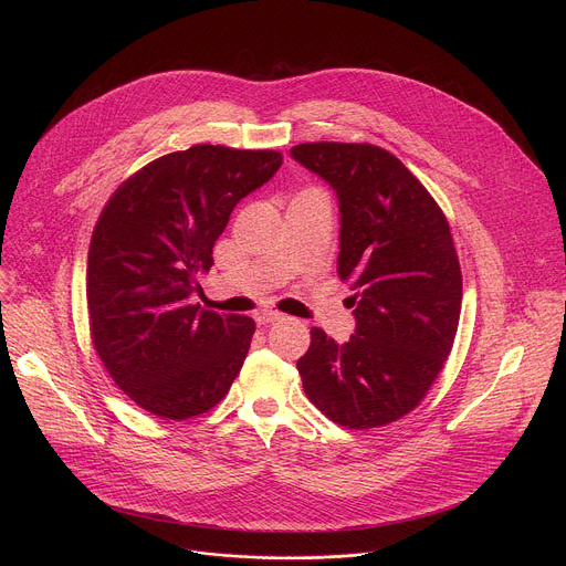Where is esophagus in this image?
I'll return each instance as SVG.
<instances>
[{
	"instance_id": "34e87169",
	"label": "esophagus",
	"mask_w": 566,
	"mask_h": 566,
	"mask_svg": "<svg viewBox=\"0 0 566 566\" xmlns=\"http://www.w3.org/2000/svg\"><path fill=\"white\" fill-rule=\"evenodd\" d=\"M280 319H284V315L277 311H262L255 315L258 325H271V322H280Z\"/></svg>"
}]
</instances>
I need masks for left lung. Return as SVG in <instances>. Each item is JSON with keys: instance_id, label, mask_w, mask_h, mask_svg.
Listing matches in <instances>:
<instances>
[{"instance_id": "obj_1", "label": "left lung", "mask_w": 566, "mask_h": 566, "mask_svg": "<svg viewBox=\"0 0 566 566\" xmlns=\"http://www.w3.org/2000/svg\"><path fill=\"white\" fill-rule=\"evenodd\" d=\"M302 168L338 199V277L356 329L345 345L311 329L302 387L334 423L365 430L412 412L441 371L459 325L461 269L448 221L400 160L367 143H302Z\"/></svg>"}]
</instances>
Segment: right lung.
<instances>
[{
	"label": "right lung",
	"instance_id": "right-lung-1",
	"mask_svg": "<svg viewBox=\"0 0 566 566\" xmlns=\"http://www.w3.org/2000/svg\"><path fill=\"white\" fill-rule=\"evenodd\" d=\"M282 166L271 149L195 145L151 160L105 206L90 247L94 347L154 417L184 421L228 394L255 322L195 304L234 206Z\"/></svg>",
	"mask_w": 566,
	"mask_h": 566
}]
</instances>
